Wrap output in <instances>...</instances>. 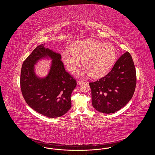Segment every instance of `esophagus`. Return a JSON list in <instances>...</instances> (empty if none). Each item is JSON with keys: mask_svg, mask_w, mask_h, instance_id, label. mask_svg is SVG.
I'll list each match as a JSON object with an SVG mask.
<instances>
[{"mask_svg": "<svg viewBox=\"0 0 155 155\" xmlns=\"http://www.w3.org/2000/svg\"><path fill=\"white\" fill-rule=\"evenodd\" d=\"M77 82V84H81V83H82V82H83V81L80 80H78Z\"/></svg>", "mask_w": 155, "mask_h": 155, "instance_id": "obj_1", "label": "esophagus"}]
</instances>
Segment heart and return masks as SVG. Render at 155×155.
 Returning a JSON list of instances; mask_svg holds the SVG:
<instances>
[{"label":"heart","mask_w":155,"mask_h":155,"mask_svg":"<svg viewBox=\"0 0 155 155\" xmlns=\"http://www.w3.org/2000/svg\"><path fill=\"white\" fill-rule=\"evenodd\" d=\"M116 58L114 48L109 44H103L92 39L74 42L71 48L62 53V59L69 71L74 72L83 60L85 68L78 75L90 74L99 77L106 74L113 65Z\"/></svg>","instance_id":"b5f03b06"}]
</instances>
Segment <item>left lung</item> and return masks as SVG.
<instances>
[{
    "mask_svg": "<svg viewBox=\"0 0 155 155\" xmlns=\"http://www.w3.org/2000/svg\"><path fill=\"white\" fill-rule=\"evenodd\" d=\"M136 84L133 58L129 52H126L118 58L108 74L89 83L93 107L106 114L119 110L131 99Z\"/></svg>",
    "mask_w": 155,
    "mask_h": 155,
    "instance_id": "1",
    "label": "left lung"
}]
</instances>
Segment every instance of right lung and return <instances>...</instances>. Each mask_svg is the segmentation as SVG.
<instances>
[{"mask_svg": "<svg viewBox=\"0 0 155 155\" xmlns=\"http://www.w3.org/2000/svg\"><path fill=\"white\" fill-rule=\"evenodd\" d=\"M45 44L38 46L22 63L20 86L25 102L33 110L50 118L59 117L71 107V95L77 81L65 70L61 55L45 48ZM52 59L51 70L44 79H40L34 72V65L43 57Z\"/></svg>", "mask_w": 155, "mask_h": 155, "instance_id": "add662e5", "label": "right lung"}]
</instances>
